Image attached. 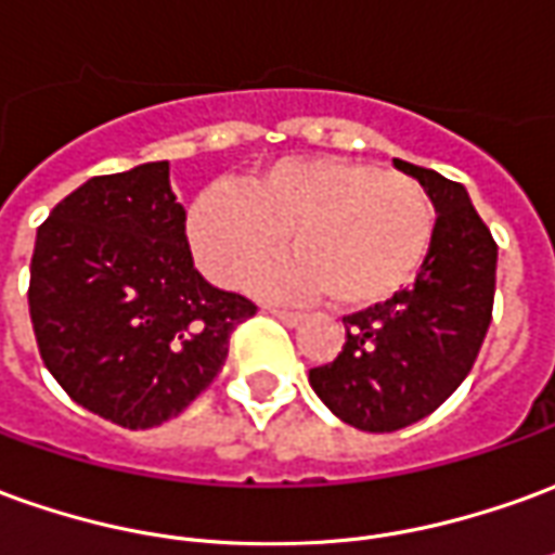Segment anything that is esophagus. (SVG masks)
<instances>
[{"label":"esophagus","mask_w":555,"mask_h":555,"mask_svg":"<svg viewBox=\"0 0 555 555\" xmlns=\"http://www.w3.org/2000/svg\"><path fill=\"white\" fill-rule=\"evenodd\" d=\"M267 312H270L273 318H279L282 324H288V327H297V324L304 321L300 312H288V309H276V306H267Z\"/></svg>","instance_id":"34e87169"}]
</instances>
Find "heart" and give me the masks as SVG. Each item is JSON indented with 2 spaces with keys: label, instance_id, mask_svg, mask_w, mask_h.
<instances>
[{
  "label": "heart",
  "instance_id": "heart-1",
  "mask_svg": "<svg viewBox=\"0 0 555 555\" xmlns=\"http://www.w3.org/2000/svg\"><path fill=\"white\" fill-rule=\"evenodd\" d=\"M433 228L412 177L343 156L282 158L243 189H204L185 212L189 246L212 282H240L288 234L297 251L261 267L251 285L288 300L327 291L343 309L397 297L424 264Z\"/></svg>",
  "mask_w": 555,
  "mask_h": 555
}]
</instances>
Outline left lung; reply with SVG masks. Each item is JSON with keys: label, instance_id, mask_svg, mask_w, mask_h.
Listing matches in <instances>:
<instances>
[{"label": "left lung", "instance_id": "left-lung-1", "mask_svg": "<svg viewBox=\"0 0 555 555\" xmlns=\"http://www.w3.org/2000/svg\"><path fill=\"white\" fill-rule=\"evenodd\" d=\"M393 165L436 207L429 251L412 288L343 318V351L309 370L321 402L363 433H393L436 412L463 385L493 315L499 249L466 185L399 158Z\"/></svg>", "mask_w": 555, "mask_h": 555}]
</instances>
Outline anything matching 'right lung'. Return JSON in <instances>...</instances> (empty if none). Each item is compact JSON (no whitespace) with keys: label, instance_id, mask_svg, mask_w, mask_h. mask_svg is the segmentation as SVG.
Wrapping results in <instances>:
<instances>
[{"label":"right lung","instance_id":"1","mask_svg":"<svg viewBox=\"0 0 555 555\" xmlns=\"http://www.w3.org/2000/svg\"><path fill=\"white\" fill-rule=\"evenodd\" d=\"M29 315L62 390L126 429L177 417L207 390L255 304L192 261L168 162L92 177L38 228Z\"/></svg>","mask_w":555,"mask_h":555}]
</instances>
